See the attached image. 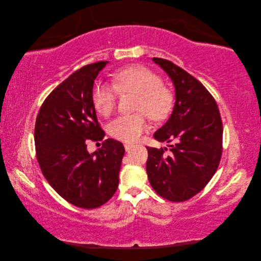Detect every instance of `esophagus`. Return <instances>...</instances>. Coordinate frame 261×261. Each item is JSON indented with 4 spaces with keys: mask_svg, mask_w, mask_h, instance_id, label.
I'll list each match as a JSON object with an SVG mask.
<instances>
[{
    "mask_svg": "<svg viewBox=\"0 0 261 261\" xmlns=\"http://www.w3.org/2000/svg\"><path fill=\"white\" fill-rule=\"evenodd\" d=\"M124 147H125L126 151H129V150H132V148H133V146H132V145H128V144H125Z\"/></svg>",
    "mask_w": 261,
    "mask_h": 261,
    "instance_id": "34e87169",
    "label": "esophagus"
}]
</instances>
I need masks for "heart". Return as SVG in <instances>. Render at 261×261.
<instances>
[{"mask_svg": "<svg viewBox=\"0 0 261 261\" xmlns=\"http://www.w3.org/2000/svg\"><path fill=\"white\" fill-rule=\"evenodd\" d=\"M114 89L108 86H96L92 91V103L102 116H109L116 108L117 94H136L134 110L137 113L118 116L109 125V134L124 141L135 143L146 128V115L152 122L167 120L174 108L175 97L160 76L143 65H130L111 75Z\"/></svg>", "mask_w": 261, "mask_h": 261, "instance_id": "1", "label": "heart"}]
</instances>
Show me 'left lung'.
I'll use <instances>...</instances> for the list:
<instances>
[{
    "label": "left lung",
    "mask_w": 261,
    "mask_h": 261,
    "mask_svg": "<svg viewBox=\"0 0 261 261\" xmlns=\"http://www.w3.org/2000/svg\"><path fill=\"white\" fill-rule=\"evenodd\" d=\"M175 87L169 121L154 133L168 148H150L146 164L150 184L163 198L180 202L201 192L218 170L222 155L223 125L212 94L198 80L171 61L153 58Z\"/></svg>",
    "instance_id": "obj_1"
}]
</instances>
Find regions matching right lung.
Returning a JSON list of instances; mask_svg holds the SVG:
<instances>
[{"mask_svg": "<svg viewBox=\"0 0 261 261\" xmlns=\"http://www.w3.org/2000/svg\"><path fill=\"white\" fill-rule=\"evenodd\" d=\"M108 62L76 70L60 84L39 110L35 126L36 155L43 176L62 198L94 209L112 198L118 186L125 149L112 138L87 151V143L105 137L92 103V88Z\"/></svg>", "mask_w": 261, "mask_h": 261, "instance_id": "right-lung-1", "label": "right lung"}]
</instances>
